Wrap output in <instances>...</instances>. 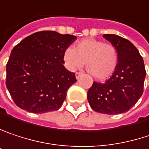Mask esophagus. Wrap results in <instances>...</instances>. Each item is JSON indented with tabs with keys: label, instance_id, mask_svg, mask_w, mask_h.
I'll list each match as a JSON object with an SVG mask.
<instances>
[{
	"label": "esophagus",
	"instance_id": "esophagus-1",
	"mask_svg": "<svg viewBox=\"0 0 149 149\" xmlns=\"http://www.w3.org/2000/svg\"><path fill=\"white\" fill-rule=\"evenodd\" d=\"M81 75H82V73H78V72H77V73L75 74V77H76L77 80H79V79L81 78Z\"/></svg>",
	"mask_w": 149,
	"mask_h": 149
}]
</instances>
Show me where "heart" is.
Masks as SVG:
<instances>
[{"instance_id":"1","label":"heart","mask_w":149,"mask_h":149,"mask_svg":"<svg viewBox=\"0 0 149 149\" xmlns=\"http://www.w3.org/2000/svg\"><path fill=\"white\" fill-rule=\"evenodd\" d=\"M63 60L70 70L81 68L86 62L88 72L95 79L103 81L115 72L118 63V52L113 45L87 38L78 42L73 49H66Z\"/></svg>"}]
</instances>
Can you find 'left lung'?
Here are the masks:
<instances>
[{"label": "left lung", "instance_id": "obj_1", "mask_svg": "<svg viewBox=\"0 0 149 149\" xmlns=\"http://www.w3.org/2000/svg\"><path fill=\"white\" fill-rule=\"evenodd\" d=\"M103 37L117 48L118 63L105 83H93L87 92V100L97 112L117 115L128 111L139 100L146 70L138 49L130 41L115 34Z\"/></svg>", "mask_w": 149, "mask_h": 149}]
</instances>
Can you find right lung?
Instances as JSON below:
<instances>
[{
    "instance_id": "add662e5",
    "label": "right lung",
    "mask_w": 149,
    "mask_h": 149,
    "mask_svg": "<svg viewBox=\"0 0 149 149\" xmlns=\"http://www.w3.org/2000/svg\"><path fill=\"white\" fill-rule=\"evenodd\" d=\"M76 37L54 31L35 32L14 47L7 63L6 86L14 103L32 113L57 111L75 74L63 65V53Z\"/></svg>"
}]
</instances>
